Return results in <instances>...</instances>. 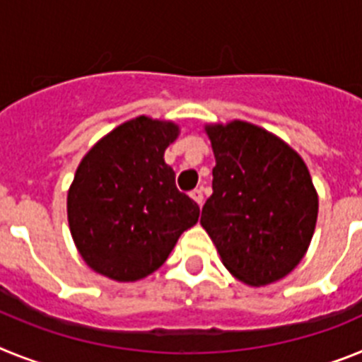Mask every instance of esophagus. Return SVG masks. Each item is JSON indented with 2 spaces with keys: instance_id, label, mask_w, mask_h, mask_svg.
I'll use <instances>...</instances> for the list:
<instances>
[{
  "instance_id": "obj_1",
  "label": "esophagus",
  "mask_w": 362,
  "mask_h": 362,
  "mask_svg": "<svg viewBox=\"0 0 362 362\" xmlns=\"http://www.w3.org/2000/svg\"><path fill=\"white\" fill-rule=\"evenodd\" d=\"M189 197L194 200V202L199 204V206H202V202H204L202 189H193V191H191V193H189Z\"/></svg>"
}]
</instances>
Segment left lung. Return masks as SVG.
Wrapping results in <instances>:
<instances>
[{
  "label": "left lung",
  "mask_w": 362,
  "mask_h": 362,
  "mask_svg": "<svg viewBox=\"0 0 362 362\" xmlns=\"http://www.w3.org/2000/svg\"><path fill=\"white\" fill-rule=\"evenodd\" d=\"M216 165L200 224L229 273L268 286L306 255L319 197L297 151L250 122L207 124Z\"/></svg>",
  "instance_id": "8db88e82"
}]
</instances>
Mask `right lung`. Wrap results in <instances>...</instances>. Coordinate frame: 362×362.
<instances>
[{
	"label": "right lung",
	"mask_w": 362,
	"mask_h": 362,
	"mask_svg": "<svg viewBox=\"0 0 362 362\" xmlns=\"http://www.w3.org/2000/svg\"><path fill=\"white\" fill-rule=\"evenodd\" d=\"M178 134L175 122L142 115L112 129L81 158L67 193V218L93 272L116 282L140 281L199 222V204L177 189L163 160Z\"/></svg>",
	"instance_id": "obj_1"
}]
</instances>
